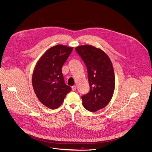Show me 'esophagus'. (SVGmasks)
<instances>
[{
    "label": "esophagus",
    "instance_id": "obj_1",
    "mask_svg": "<svg viewBox=\"0 0 152 152\" xmlns=\"http://www.w3.org/2000/svg\"><path fill=\"white\" fill-rule=\"evenodd\" d=\"M72 89L73 91H75L76 90V86H73L72 87Z\"/></svg>",
    "mask_w": 152,
    "mask_h": 152
}]
</instances>
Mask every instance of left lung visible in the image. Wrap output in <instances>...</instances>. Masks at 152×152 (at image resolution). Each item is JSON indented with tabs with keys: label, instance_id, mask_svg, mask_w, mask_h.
I'll return each instance as SVG.
<instances>
[{
	"label": "left lung",
	"instance_id": "obj_1",
	"mask_svg": "<svg viewBox=\"0 0 152 152\" xmlns=\"http://www.w3.org/2000/svg\"><path fill=\"white\" fill-rule=\"evenodd\" d=\"M76 51L86 64L89 92L82 96L84 108L96 112L105 108L111 100L115 89V75L112 62L101 49L91 45L76 47Z\"/></svg>",
	"mask_w": 152,
	"mask_h": 152
}]
</instances>
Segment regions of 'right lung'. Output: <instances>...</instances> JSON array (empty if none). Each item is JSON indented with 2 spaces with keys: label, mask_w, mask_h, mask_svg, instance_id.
Listing matches in <instances>:
<instances>
[{
  "label": "right lung",
  "mask_w": 152,
  "mask_h": 152,
  "mask_svg": "<svg viewBox=\"0 0 152 152\" xmlns=\"http://www.w3.org/2000/svg\"><path fill=\"white\" fill-rule=\"evenodd\" d=\"M73 49L64 45L53 46L35 64L32 77L33 89L39 101L48 108L60 107L72 90L64 83L61 69Z\"/></svg>",
  "instance_id": "1"
}]
</instances>
